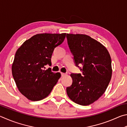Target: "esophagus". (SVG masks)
Returning a JSON list of instances; mask_svg holds the SVG:
<instances>
[{
	"label": "esophagus",
	"instance_id": "esophagus-1",
	"mask_svg": "<svg viewBox=\"0 0 127 127\" xmlns=\"http://www.w3.org/2000/svg\"><path fill=\"white\" fill-rule=\"evenodd\" d=\"M61 76L62 77H64V76H66V74H65V73H62V72H61Z\"/></svg>",
	"mask_w": 127,
	"mask_h": 127
}]
</instances>
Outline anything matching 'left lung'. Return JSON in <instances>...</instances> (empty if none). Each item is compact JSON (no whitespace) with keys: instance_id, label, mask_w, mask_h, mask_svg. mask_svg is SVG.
<instances>
[{"instance_id":"obj_1","label":"left lung","mask_w":127,"mask_h":127,"mask_svg":"<svg viewBox=\"0 0 127 127\" xmlns=\"http://www.w3.org/2000/svg\"><path fill=\"white\" fill-rule=\"evenodd\" d=\"M66 38L75 65L82 72L71 74L72 83L66 92L75 103L90 105L101 96L110 83V56L103 44L89 35L67 34Z\"/></svg>"}]
</instances>
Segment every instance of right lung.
<instances>
[{
  "mask_svg": "<svg viewBox=\"0 0 127 127\" xmlns=\"http://www.w3.org/2000/svg\"><path fill=\"white\" fill-rule=\"evenodd\" d=\"M66 33H42L33 35L24 42L15 53L12 71L19 92L28 99L38 101L50 94L61 77L53 73L51 59L55 48L64 42Z\"/></svg>",
  "mask_w": 127,
  "mask_h": 127,
  "instance_id": "add662e5",
  "label": "right lung"
}]
</instances>
